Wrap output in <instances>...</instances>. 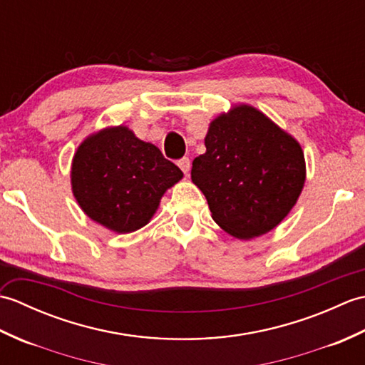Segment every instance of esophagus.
I'll return each mask as SVG.
<instances>
[{"mask_svg":"<svg viewBox=\"0 0 365 365\" xmlns=\"http://www.w3.org/2000/svg\"><path fill=\"white\" fill-rule=\"evenodd\" d=\"M178 168H180L182 170H183V174L185 175H188L190 174V169H191V161H190V158L188 157H183L182 160H178Z\"/></svg>","mask_w":365,"mask_h":365,"instance_id":"obj_1","label":"esophagus"}]
</instances>
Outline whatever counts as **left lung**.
I'll list each match as a JSON object with an SVG mask.
<instances>
[{"mask_svg": "<svg viewBox=\"0 0 365 365\" xmlns=\"http://www.w3.org/2000/svg\"><path fill=\"white\" fill-rule=\"evenodd\" d=\"M205 147L192 161L191 180L227 234L260 237L297 204L306 180L304 153L255 108L240 105L216 118Z\"/></svg>", "mask_w": 365, "mask_h": 365, "instance_id": "left-lung-1", "label": "left lung"}]
</instances>
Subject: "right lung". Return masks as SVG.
Listing matches in <instances>:
<instances>
[{
	"mask_svg": "<svg viewBox=\"0 0 365 365\" xmlns=\"http://www.w3.org/2000/svg\"><path fill=\"white\" fill-rule=\"evenodd\" d=\"M182 177L158 147L122 125L89 136L72 163V190L83 212L118 234L145 226Z\"/></svg>",
	"mask_w": 365,
	"mask_h": 365,
	"instance_id": "add662e5",
	"label": "right lung"
}]
</instances>
